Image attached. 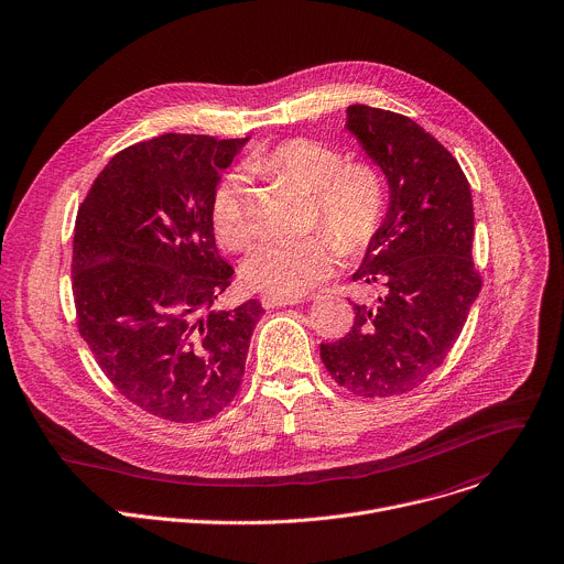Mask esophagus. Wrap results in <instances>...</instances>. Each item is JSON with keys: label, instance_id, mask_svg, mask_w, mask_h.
Returning <instances> with one entry per match:
<instances>
[{"label": "esophagus", "instance_id": "34e87169", "mask_svg": "<svg viewBox=\"0 0 564 564\" xmlns=\"http://www.w3.org/2000/svg\"><path fill=\"white\" fill-rule=\"evenodd\" d=\"M305 299L301 296H272V294H263L261 303L265 310H274V307H285V305H296V303H303Z\"/></svg>", "mask_w": 564, "mask_h": 564}]
</instances>
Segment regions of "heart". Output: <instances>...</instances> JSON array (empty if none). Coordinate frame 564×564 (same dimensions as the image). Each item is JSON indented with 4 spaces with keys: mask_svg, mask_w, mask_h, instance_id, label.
<instances>
[{
    "mask_svg": "<svg viewBox=\"0 0 564 564\" xmlns=\"http://www.w3.org/2000/svg\"><path fill=\"white\" fill-rule=\"evenodd\" d=\"M246 167L257 174L285 176L314 193L316 217L332 227L303 239H270L257 246L246 263V281L272 296H301L325 281L347 250H360L377 232L386 210V183L379 170L343 163V154L314 139H290L254 152ZM210 221L217 239L230 250H243L254 237L248 193L241 174H226L215 187Z\"/></svg>",
    "mask_w": 564,
    "mask_h": 564,
    "instance_id": "b5f03b06",
    "label": "heart"
}]
</instances>
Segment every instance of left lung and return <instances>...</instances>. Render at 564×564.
I'll list each match as a JSON object with an SVG mask.
<instances>
[{
    "label": "left lung",
    "instance_id": "obj_1",
    "mask_svg": "<svg viewBox=\"0 0 564 564\" xmlns=\"http://www.w3.org/2000/svg\"><path fill=\"white\" fill-rule=\"evenodd\" d=\"M345 112V130L388 181L386 217L351 279L383 294L354 303L351 329L321 343V358L340 388L394 397L445 360L478 299L471 191L449 150L410 117L362 104Z\"/></svg>",
    "mask_w": 564,
    "mask_h": 564
}]
</instances>
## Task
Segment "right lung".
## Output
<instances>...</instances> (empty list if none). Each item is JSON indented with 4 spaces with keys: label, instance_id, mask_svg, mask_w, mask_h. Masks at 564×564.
<instances>
[{
    "label": "right lung",
    "instance_id": "add662e5",
    "mask_svg": "<svg viewBox=\"0 0 564 564\" xmlns=\"http://www.w3.org/2000/svg\"><path fill=\"white\" fill-rule=\"evenodd\" d=\"M250 137L161 134L115 154L79 208L73 296L108 381L141 410L206 421L239 392L259 301L215 312L235 274L210 202Z\"/></svg>",
    "mask_w": 564,
    "mask_h": 564
}]
</instances>
